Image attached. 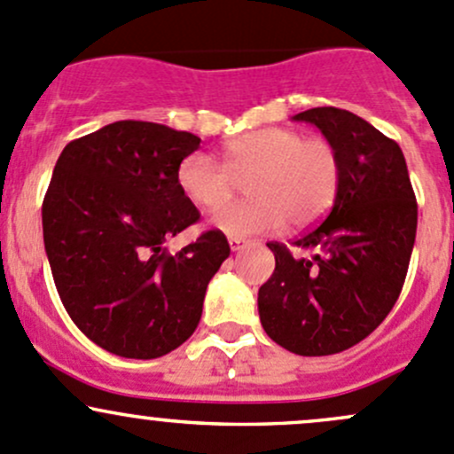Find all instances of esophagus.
Listing matches in <instances>:
<instances>
[{
  "label": "esophagus",
  "mask_w": 454,
  "mask_h": 454,
  "mask_svg": "<svg viewBox=\"0 0 454 454\" xmlns=\"http://www.w3.org/2000/svg\"><path fill=\"white\" fill-rule=\"evenodd\" d=\"M228 244H231L232 253H237V250H244L246 246H248V239H244V237H231Z\"/></svg>",
  "instance_id": "34e87169"
}]
</instances>
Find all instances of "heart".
Returning <instances> with one entry per match:
<instances>
[{
	"label": "heart",
	"instance_id": "b5f03b06",
	"mask_svg": "<svg viewBox=\"0 0 454 454\" xmlns=\"http://www.w3.org/2000/svg\"><path fill=\"white\" fill-rule=\"evenodd\" d=\"M223 164L191 153L177 167V186L193 206L215 210L232 198L239 182L253 200L219 210L213 226L231 237L272 232L290 222L303 228L332 208L342 164L325 138H305L287 127H265L228 140Z\"/></svg>",
	"mask_w": 454,
	"mask_h": 454
}]
</instances>
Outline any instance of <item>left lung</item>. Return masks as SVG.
<instances>
[{"label":"left lung","instance_id":"obj_1","mask_svg":"<svg viewBox=\"0 0 454 454\" xmlns=\"http://www.w3.org/2000/svg\"><path fill=\"white\" fill-rule=\"evenodd\" d=\"M312 122L340 155V189L327 217L286 244L270 241L274 272L259 287L265 333L299 356H332L358 345L395 305L418 232V201L404 153L367 121L314 107Z\"/></svg>","mask_w":454,"mask_h":454}]
</instances>
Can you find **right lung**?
I'll use <instances>...</instances> for the list:
<instances>
[{
  "instance_id": "right-lung-1",
  "label": "right lung",
  "mask_w": 454,
  "mask_h": 454,
  "mask_svg": "<svg viewBox=\"0 0 454 454\" xmlns=\"http://www.w3.org/2000/svg\"><path fill=\"white\" fill-rule=\"evenodd\" d=\"M200 142L158 122L118 121L59 155L41 208L45 254L63 308L109 354L151 360L177 349L231 254L219 231L176 254L162 248L200 219L176 177Z\"/></svg>"
}]
</instances>
